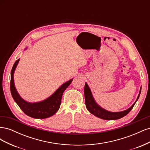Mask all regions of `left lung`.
<instances>
[{
	"label": "left lung",
	"instance_id": "left-lung-1",
	"mask_svg": "<svg viewBox=\"0 0 150 150\" xmlns=\"http://www.w3.org/2000/svg\"><path fill=\"white\" fill-rule=\"evenodd\" d=\"M141 91H142V88H140L139 93L138 96L137 100L134 103V104L131 106L129 108L127 109L126 110L120 111V112H111L104 110L100 106L98 105L95 101L94 99L93 96V94L91 89L88 86L87 83H85L84 86V97H85V104L87 110L94 115L99 118L106 120H115L121 118V117L125 116L126 115H128L129 112L132 110L134 105L135 104L136 102L138 101V99L139 97V95L141 93Z\"/></svg>",
	"mask_w": 150,
	"mask_h": 150
}]
</instances>
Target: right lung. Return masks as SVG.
Masks as SVG:
<instances>
[{
	"label": "right lung",
	"instance_id": "obj_1",
	"mask_svg": "<svg viewBox=\"0 0 150 150\" xmlns=\"http://www.w3.org/2000/svg\"><path fill=\"white\" fill-rule=\"evenodd\" d=\"M26 49L27 48H25V49ZM19 61V59L15 62L11 73L10 88L13 100L15 101L17 105L20 107L25 115L31 117L38 119H44L53 116L60 108L63 93L70 85L73 79H71L61 85L48 98L40 102L29 103L25 101L20 96L14 85L13 74H14V71Z\"/></svg>",
	"mask_w": 150,
	"mask_h": 150
}]
</instances>
